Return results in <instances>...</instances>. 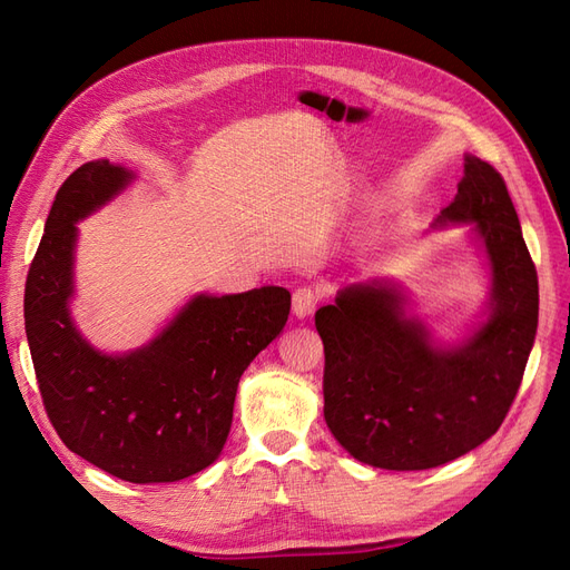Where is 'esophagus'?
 <instances>
[{"label": "esophagus", "instance_id": "34e87169", "mask_svg": "<svg viewBox=\"0 0 570 570\" xmlns=\"http://www.w3.org/2000/svg\"><path fill=\"white\" fill-rule=\"evenodd\" d=\"M318 304V292L314 287H299L292 295V314L297 318H306L314 314V308Z\"/></svg>", "mask_w": 570, "mask_h": 570}]
</instances>
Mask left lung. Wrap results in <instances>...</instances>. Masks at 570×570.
Masks as SVG:
<instances>
[{"mask_svg":"<svg viewBox=\"0 0 570 570\" xmlns=\"http://www.w3.org/2000/svg\"><path fill=\"white\" fill-rule=\"evenodd\" d=\"M450 226H469L490 268L485 308L456 342L435 340L387 278L342 287L316 312L325 423L375 469L425 471L475 450L502 425L523 381L538 333V271L502 176L473 154L430 228Z\"/></svg>","mask_w":570,"mask_h":570,"instance_id":"left-lung-1","label":"left lung"}]
</instances>
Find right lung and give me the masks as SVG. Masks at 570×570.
<instances>
[{
	"label": "right lung",
	"instance_id": "add662e5",
	"mask_svg": "<svg viewBox=\"0 0 570 570\" xmlns=\"http://www.w3.org/2000/svg\"><path fill=\"white\" fill-rule=\"evenodd\" d=\"M135 170L97 159L59 187L26 281V335L51 425L73 454L120 480L176 482L212 465L228 440L237 383L283 333L285 287L193 295L147 344L101 352L71 316L78 226Z\"/></svg>",
	"mask_w": 570,
	"mask_h": 570
}]
</instances>
